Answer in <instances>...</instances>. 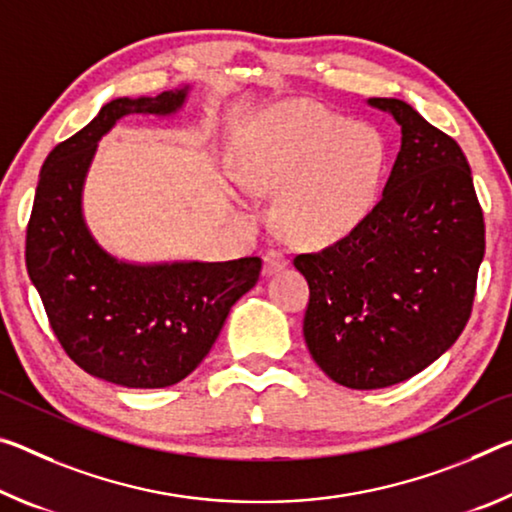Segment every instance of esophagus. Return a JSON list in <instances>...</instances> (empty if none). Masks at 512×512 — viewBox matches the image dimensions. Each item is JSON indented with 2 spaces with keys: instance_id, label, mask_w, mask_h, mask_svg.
Returning <instances> with one entry per match:
<instances>
[{
  "instance_id": "1",
  "label": "esophagus",
  "mask_w": 512,
  "mask_h": 512,
  "mask_svg": "<svg viewBox=\"0 0 512 512\" xmlns=\"http://www.w3.org/2000/svg\"><path fill=\"white\" fill-rule=\"evenodd\" d=\"M287 266V257L280 253V250H266L264 255V273L266 275H273L275 271L285 269Z\"/></svg>"
}]
</instances>
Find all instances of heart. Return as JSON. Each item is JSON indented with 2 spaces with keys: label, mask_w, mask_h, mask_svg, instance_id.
I'll return each mask as SVG.
<instances>
[{
  "label": "heart",
  "mask_w": 512,
  "mask_h": 512,
  "mask_svg": "<svg viewBox=\"0 0 512 512\" xmlns=\"http://www.w3.org/2000/svg\"><path fill=\"white\" fill-rule=\"evenodd\" d=\"M383 168L376 129L346 125L312 104L269 113L234 154L237 182L257 196H282V232L303 246L351 232L376 202Z\"/></svg>",
  "instance_id": "obj_1"
}]
</instances>
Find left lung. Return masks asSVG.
<instances>
[{
  "label": "left lung",
  "instance_id": "left-lung-1",
  "mask_svg": "<svg viewBox=\"0 0 512 512\" xmlns=\"http://www.w3.org/2000/svg\"><path fill=\"white\" fill-rule=\"evenodd\" d=\"M369 104L392 113L403 134L383 196L346 237L294 257L310 285L305 344L328 378L351 389L401 383L453 346L485 253L460 145L408 102Z\"/></svg>",
  "mask_w": 512,
  "mask_h": 512
}]
</instances>
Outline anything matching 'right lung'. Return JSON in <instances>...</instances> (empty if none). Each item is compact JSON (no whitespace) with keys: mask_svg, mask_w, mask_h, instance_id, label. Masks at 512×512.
Instances as JSON below:
<instances>
[{"mask_svg":"<svg viewBox=\"0 0 512 512\" xmlns=\"http://www.w3.org/2000/svg\"><path fill=\"white\" fill-rule=\"evenodd\" d=\"M189 86L118 97L47 154L27 225V271L56 339L77 367L107 383H180L212 351L230 307L255 287L259 257L232 262L127 264L93 239L81 189L97 141L123 116H170Z\"/></svg>","mask_w":512,"mask_h":512,"instance_id":"obj_1","label":"right lung"}]
</instances>
